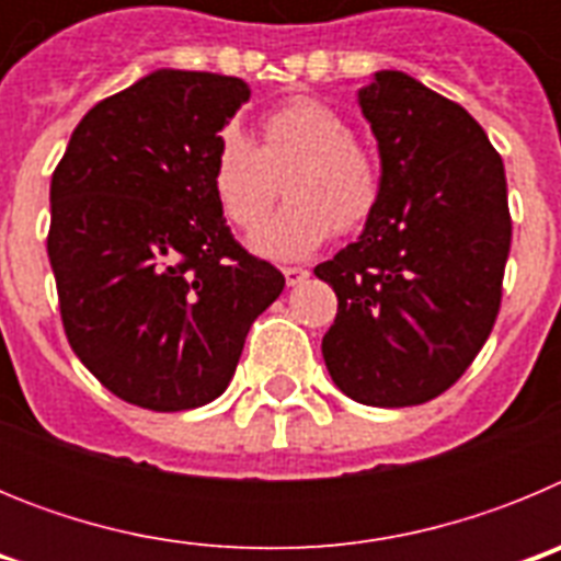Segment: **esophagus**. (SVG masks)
<instances>
[{
    "instance_id": "obj_1",
    "label": "esophagus",
    "mask_w": 561,
    "mask_h": 561,
    "mask_svg": "<svg viewBox=\"0 0 561 561\" xmlns=\"http://www.w3.org/2000/svg\"><path fill=\"white\" fill-rule=\"evenodd\" d=\"M284 277H286V284H289V286H300L306 277H309V272H306L304 266H286Z\"/></svg>"
}]
</instances>
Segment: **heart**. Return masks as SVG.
I'll use <instances>...</instances> for the list:
<instances>
[{
    "label": "heart",
    "instance_id": "obj_1",
    "mask_svg": "<svg viewBox=\"0 0 561 561\" xmlns=\"http://www.w3.org/2000/svg\"><path fill=\"white\" fill-rule=\"evenodd\" d=\"M280 180L289 205L252 238V250L277 261L306 257L331 230L362 227L381 196L379 168L354 142L351 123L311 98L272 108L261 123L257 146L241 128L230 126L213 151V196L238 230L250 232L264 225Z\"/></svg>",
    "mask_w": 561,
    "mask_h": 561
}]
</instances>
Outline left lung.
<instances>
[{
	"instance_id": "obj_1",
	"label": "left lung",
	"mask_w": 561,
	"mask_h": 561,
	"mask_svg": "<svg viewBox=\"0 0 561 561\" xmlns=\"http://www.w3.org/2000/svg\"><path fill=\"white\" fill-rule=\"evenodd\" d=\"M381 196L354 244L314 266L336 291L323 359L368 408H413L460 379L492 334L512 250L500 153L463 106L408 72L356 92Z\"/></svg>"
}]
</instances>
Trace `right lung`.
<instances>
[{"mask_svg":"<svg viewBox=\"0 0 561 561\" xmlns=\"http://www.w3.org/2000/svg\"><path fill=\"white\" fill-rule=\"evenodd\" d=\"M241 78L153 69L83 114L49 185L47 255L67 340L128 404L219 399L286 277L232 238L210 160Z\"/></svg>","mask_w":561,"mask_h":561,"instance_id":"add662e5","label":"right lung"}]
</instances>
